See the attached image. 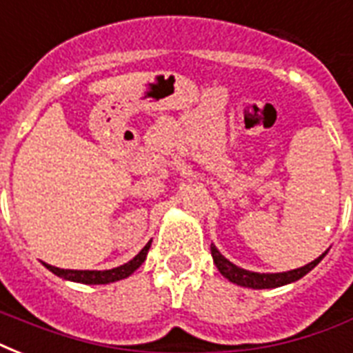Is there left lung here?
<instances>
[{"label":"left lung","instance_id":"left-lung-1","mask_svg":"<svg viewBox=\"0 0 353 353\" xmlns=\"http://www.w3.org/2000/svg\"><path fill=\"white\" fill-rule=\"evenodd\" d=\"M326 252H323L321 256L315 258L313 262L306 263V265H302V268L284 271V273H256V271H247V269L232 263L231 260H227V258L218 251V247H216L214 243H210V254H212V260H214L218 271H220L229 282H232V284L241 285V288H251V290H273V288H280V285L296 282V280L302 279L304 274L310 273V271L326 256Z\"/></svg>","mask_w":353,"mask_h":353}]
</instances>
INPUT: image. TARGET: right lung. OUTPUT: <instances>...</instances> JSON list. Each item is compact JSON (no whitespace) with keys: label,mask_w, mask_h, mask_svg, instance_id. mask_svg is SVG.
Segmentation results:
<instances>
[{"label":"right lung","mask_w":353,"mask_h":353,"mask_svg":"<svg viewBox=\"0 0 353 353\" xmlns=\"http://www.w3.org/2000/svg\"><path fill=\"white\" fill-rule=\"evenodd\" d=\"M152 245V241H148L146 245L139 251V254L130 260V262L122 263L119 268L113 269H104V271H91V269H60L54 268V265H49V263L43 262L51 273H54L57 276L63 280H69V282H79V284H90V285H101V284H112V282H117V280L128 279L133 271H137L143 262L146 260V254H148V249Z\"/></svg>","instance_id":"obj_1"}]
</instances>
